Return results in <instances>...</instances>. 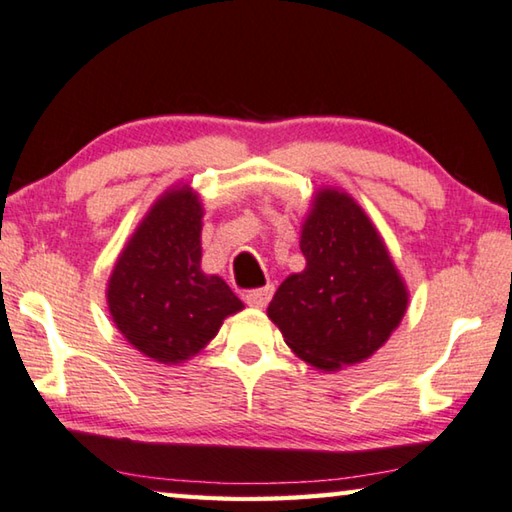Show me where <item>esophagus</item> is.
Listing matches in <instances>:
<instances>
[{
    "label": "esophagus",
    "mask_w": 512,
    "mask_h": 512,
    "mask_svg": "<svg viewBox=\"0 0 512 512\" xmlns=\"http://www.w3.org/2000/svg\"><path fill=\"white\" fill-rule=\"evenodd\" d=\"M271 298H273V287H271V284H268V287H264V289H250V291L244 293L246 305L257 307V309L266 307L268 302H271Z\"/></svg>",
    "instance_id": "1"
}]
</instances>
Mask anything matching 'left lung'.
I'll list each match as a JSON object with an SVG mask.
<instances>
[{"label": "left lung", "instance_id": "1", "mask_svg": "<svg viewBox=\"0 0 512 512\" xmlns=\"http://www.w3.org/2000/svg\"><path fill=\"white\" fill-rule=\"evenodd\" d=\"M300 250L307 268L280 284L268 316L289 348L320 370L368 359L409 302L384 241L348 194L325 189L302 228Z\"/></svg>", "mask_w": 512, "mask_h": 512}]
</instances>
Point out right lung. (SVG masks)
I'll return each instance as SVG.
<instances>
[{
  "instance_id": "right-lung-1",
  "label": "right lung",
  "mask_w": 512,
  "mask_h": 512,
  "mask_svg": "<svg viewBox=\"0 0 512 512\" xmlns=\"http://www.w3.org/2000/svg\"><path fill=\"white\" fill-rule=\"evenodd\" d=\"M198 198L173 189L119 255L108 284L112 320L128 343L160 363H180L214 339L241 300L221 277L201 271Z\"/></svg>"
}]
</instances>
